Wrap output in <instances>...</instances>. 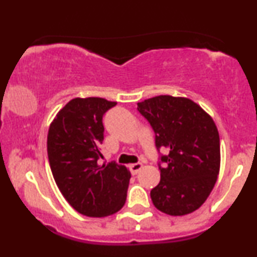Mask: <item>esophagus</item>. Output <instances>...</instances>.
Masks as SVG:
<instances>
[{
	"mask_svg": "<svg viewBox=\"0 0 257 257\" xmlns=\"http://www.w3.org/2000/svg\"><path fill=\"white\" fill-rule=\"evenodd\" d=\"M141 168H143V164L141 163H134V164H131V166H129V170H131L132 174H137L139 170L141 169Z\"/></svg>",
	"mask_w": 257,
	"mask_h": 257,
	"instance_id": "esophagus-1",
	"label": "esophagus"
}]
</instances>
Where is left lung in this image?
I'll return each instance as SVG.
<instances>
[{
	"instance_id": "8db88e82",
	"label": "left lung",
	"mask_w": 257,
	"mask_h": 257,
	"mask_svg": "<svg viewBox=\"0 0 257 257\" xmlns=\"http://www.w3.org/2000/svg\"><path fill=\"white\" fill-rule=\"evenodd\" d=\"M138 111L151 124L158 151L169 150L158 163L161 181L151 190L153 205L172 216L193 213L219 175L220 138L213 118L192 100L172 95L138 102Z\"/></svg>"
}]
</instances>
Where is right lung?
<instances>
[{"instance_id": "obj_1", "label": "right lung", "mask_w": 257, "mask_h": 257, "mask_svg": "<svg viewBox=\"0 0 257 257\" xmlns=\"http://www.w3.org/2000/svg\"><path fill=\"white\" fill-rule=\"evenodd\" d=\"M116 105L102 98L72 99L49 126L47 151L53 178L69 204L85 216L117 213L126 199L129 170L116 162L99 161L102 117Z\"/></svg>"}]
</instances>
